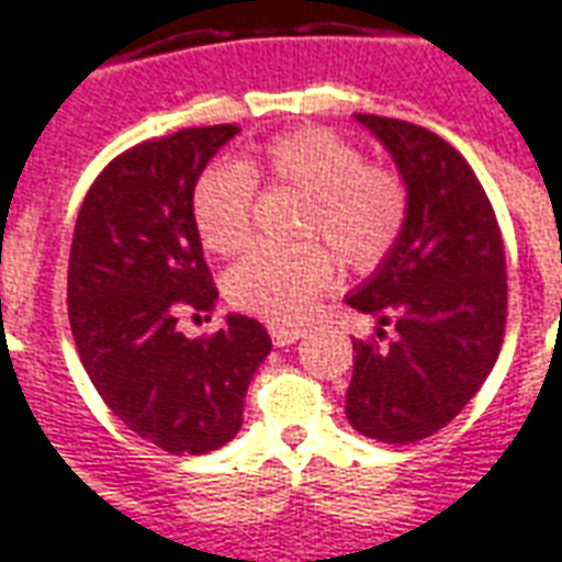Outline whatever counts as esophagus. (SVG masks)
<instances>
[{
	"label": "esophagus",
	"mask_w": 562,
	"mask_h": 562,
	"mask_svg": "<svg viewBox=\"0 0 562 562\" xmlns=\"http://www.w3.org/2000/svg\"><path fill=\"white\" fill-rule=\"evenodd\" d=\"M302 326H284V324H269V336H272V341L278 345V348H288V345H293L296 338H302Z\"/></svg>",
	"instance_id": "esophagus-1"
}]
</instances>
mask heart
<instances>
[{
  "instance_id": "heart-1",
  "label": "heart",
  "mask_w": 562,
  "mask_h": 562,
  "mask_svg": "<svg viewBox=\"0 0 562 562\" xmlns=\"http://www.w3.org/2000/svg\"><path fill=\"white\" fill-rule=\"evenodd\" d=\"M305 193L296 248L260 245L226 272V300L266 321H296L308 302L336 281L338 257L357 272H372L400 245L408 224V184L396 169L366 162L351 138L302 126L269 138L257 162L224 160L199 175L190 196L202 245L238 254L254 233L257 178ZM324 237L327 245L317 243Z\"/></svg>"
}]
</instances>
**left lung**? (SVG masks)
<instances>
[{
	"label": "left lung",
	"mask_w": 562,
	"mask_h": 562,
	"mask_svg": "<svg viewBox=\"0 0 562 562\" xmlns=\"http://www.w3.org/2000/svg\"><path fill=\"white\" fill-rule=\"evenodd\" d=\"M408 184L400 245L348 305L396 336L353 341L345 415L360 436L408 445L448 427L491 375L505 336V245L472 166L417 123L357 114Z\"/></svg>",
	"instance_id": "1"
}]
</instances>
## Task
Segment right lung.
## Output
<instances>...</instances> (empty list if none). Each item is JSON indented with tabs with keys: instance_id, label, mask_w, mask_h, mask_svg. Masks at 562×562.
<instances>
[{
	"instance_id": "right-lung-1",
	"label": "right lung",
	"mask_w": 562,
	"mask_h": 562,
	"mask_svg": "<svg viewBox=\"0 0 562 562\" xmlns=\"http://www.w3.org/2000/svg\"><path fill=\"white\" fill-rule=\"evenodd\" d=\"M236 133L193 126L123 150L87 190L71 236L69 324L83 369L135 436L169 453L236 439L250 378L272 351L245 314L209 338L175 326L217 302L190 196Z\"/></svg>"
}]
</instances>
